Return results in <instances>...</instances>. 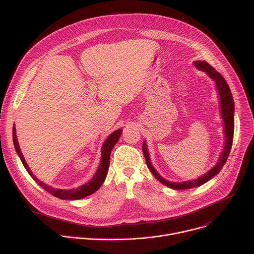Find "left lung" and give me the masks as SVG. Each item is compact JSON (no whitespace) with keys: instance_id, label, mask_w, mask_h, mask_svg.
<instances>
[{"instance_id":"1","label":"left lung","mask_w":254,"mask_h":254,"mask_svg":"<svg viewBox=\"0 0 254 254\" xmlns=\"http://www.w3.org/2000/svg\"><path fill=\"white\" fill-rule=\"evenodd\" d=\"M193 64L197 69L204 71L205 73H207V75L215 82L217 91H218V95H219L220 110H221L220 114H221V117L223 120V125H224L223 131H224L225 142H224V149L222 150V153H221V156H220L218 162H217L215 164V166L211 170H209L206 174H204L203 176H201L195 180L187 181V182H171V181L164 179L152 165L149 150L147 147V142H146V140H143L142 152H143L144 158H146L148 168L150 169L152 174L160 181L163 185H165L169 188L178 189V190H187V189L199 187V186L205 184L206 182H208L210 179H212L214 176L218 174L221 171V169L223 168V166L225 165L227 158L229 156L231 146H232V140H233V133H234V100H233L229 85L227 84L226 80L223 78V76L219 73V72H217L206 61L198 60V61H195Z\"/></svg>"}]
</instances>
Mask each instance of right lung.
I'll return each mask as SVG.
<instances>
[{
	"instance_id": "add662e5",
	"label": "right lung",
	"mask_w": 254,
	"mask_h": 254,
	"mask_svg": "<svg viewBox=\"0 0 254 254\" xmlns=\"http://www.w3.org/2000/svg\"><path fill=\"white\" fill-rule=\"evenodd\" d=\"M122 132H123V129H121V128L115 130L113 133H111L110 135L107 136V138L103 142L102 148H101V159H100L99 166L97 168L96 173L94 174V176L92 177V179L89 181V182H87L86 184H84L80 187L69 189V190L53 188V187L48 186L47 184L41 182L39 179L35 177V175L31 172L30 168L28 167L27 163L25 162L24 156H23V154L21 152V149L19 147V142H18L17 135H16L15 125L13 127V141H14V146H15L16 152H17L20 160L22 161V164L24 165L26 171L34 179L36 183L40 185L45 191H47L48 193L52 194L53 196H55L59 199H62V200H78V199H82V198H84L86 196H89V195L93 194L94 192H96L100 188L102 183L104 182L108 167H110V158H111L112 150L114 149V147L116 146V143L120 139V137L122 135Z\"/></svg>"
}]
</instances>
